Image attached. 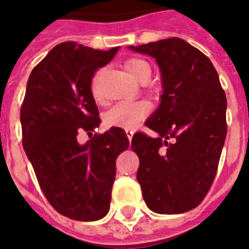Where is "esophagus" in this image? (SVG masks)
Wrapping results in <instances>:
<instances>
[{"label":"esophagus","mask_w":249,"mask_h":249,"mask_svg":"<svg viewBox=\"0 0 249 249\" xmlns=\"http://www.w3.org/2000/svg\"><path fill=\"white\" fill-rule=\"evenodd\" d=\"M125 132H126V137H128V138H129V141H132L133 134H134V132H133L132 129H126Z\"/></svg>","instance_id":"esophagus-1"}]
</instances>
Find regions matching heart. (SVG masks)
<instances>
[{
  "label": "heart",
  "mask_w": 249,
  "mask_h": 249,
  "mask_svg": "<svg viewBox=\"0 0 249 249\" xmlns=\"http://www.w3.org/2000/svg\"><path fill=\"white\" fill-rule=\"evenodd\" d=\"M125 70L133 79L144 83L151 76V66L147 60L142 58H128L124 62ZM91 93L95 101H99V93L97 89V81L94 80L91 85ZM150 112V106L146 101L120 102L106 112L105 124L107 126H116L123 129H133L141 120H143Z\"/></svg>",
  "instance_id": "obj_1"
}]
</instances>
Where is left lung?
I'll use <instances>...</instances> for the list:
<instances>
[{
  "mask_svg": "<svg viewBox=\"0 0 249 249\" xmlns=\"http://www.w3.org/2000/svg\"><path fill=\"white\" fill-rule=\"evenodd\" d=\"M130 49L155 58L163 83L159 108L144 123L158 137L138 132L132 140L142 195L152 212H187L216 177L228 132L226 94L208 56L182 38Z\"/></svg>",
  "mask_w": 249,
  "mask_h": 249,
  "instance_id": "8db88e82",
  "label": "left lung"
}]
</instances>
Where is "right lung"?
<instances>
[{"instance_id":"add662e5","label":"right lung","mask_w":249,"mask_h":249,"mask_svg":"<svg viewBox=\"0 0 249 249\" xmlns=\"http://www.w3.org/2000/svg\"><path fill=\"white\" fill-rule=\"evenodd\" d=\"M119 48L95 50L73 41L56 45L29 75L20 108L23 147L48 201L76 221L107 214L116 159L129 147L126 133L113 126L88 136L101 124L91 79Z\"/></svg>"}]
</instances>
